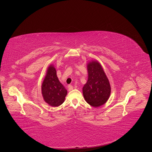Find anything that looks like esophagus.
Masks as SVG:
<instances>
[{
    "label": "esophagus",
    "instance_id": "obj_1",
    "mask_svg": "<svg viewBox=\"0 0 152 152\" xmlns=\"http://www.w3.org/2000/svg\"><path fill=\"white\" fill-rule=\"evenodd\" d=\"M73 86H72V85H69V86H68V89H69V91H72V90H73Z\"/></svg>",
    "mask_w": 152,
    "mask_h": 152
}]
</instances>
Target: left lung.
<instances>
[{
    "instance_id": "left-lung-1",
    "label": "left lung",
    "mask_w": 152,
    "mask_h": 152,
    "mask_svg": "<svg viewBox=\"0 0 152 152\" xmlns=\"http://www.w3.org/2000/svg\"><path fill=\"white\" fill-rule=\"evenodd\" d=\"M88 78L83 87V97L88 104L94 107L105 104L111 94L109 80L101 64L97 60L87 64Z\"/></svg>"
}]
</instances>
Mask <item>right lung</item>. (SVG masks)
<instances>
[{
  "instance_id": "1",
  "label": "right lung",
  "mask_w": 152,
  "mask_h": 152,
  "mask_svg": "<svg viewBox=\"0 0 152 152\" xmlns=\"http://www.w3.org/2000/svg\"><path fill=\"white\" fill-rule=\"evenodd\" d=\"M41 94L44 101L51 107H58L64 102L67 91L60 82L53 64L47 68L41 85Z\"/></svg>"
}]
</instances>
